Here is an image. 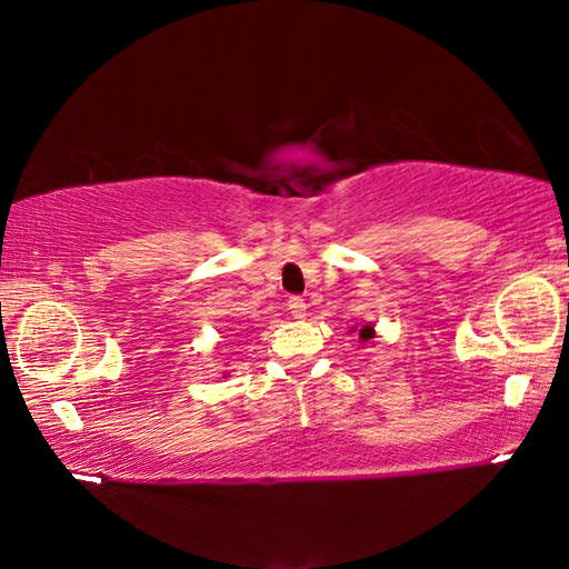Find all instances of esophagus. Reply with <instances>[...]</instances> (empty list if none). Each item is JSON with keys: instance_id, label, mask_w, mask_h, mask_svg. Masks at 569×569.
<instances>
[{"instance_id": "34e87169", "label": "esophagus", "mask_w": 569, "mask_h": 569, "mask_svg": "<svg viewBox=\"0 0 569 569\" xmlns=\"http://www.w3.org/2000/svg\"><path fill=\"white\" fill-rule=\"evenodd\" d=\"M288 311H291V316H293L296 321L306 319V301H303V298H298V296L288 298Z\"/></svg>"}]
</instances>
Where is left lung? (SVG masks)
<instances>
[{"label": "left lung", "mask_w": 569, "mask_h": 569, "mask_svg": "<svg viewBox=\"0 0 569 569\" xmlns=\"http://www.w3.org/2000/svg\"><path fill=\"white\" fill-rule=\"evenodd\" d=\"M356 331V336H359V343H369V341H373L377 339V331H373V323H366V326H353L351 329V333Z\"/></svg>", "instance_id": "obj_1"}]
</instances>
